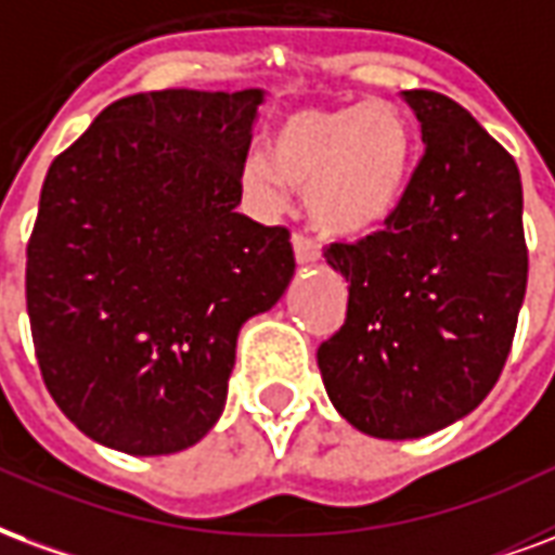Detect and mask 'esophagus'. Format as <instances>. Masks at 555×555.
I'll use <instances>...</instances> for the list:
<instances>
[{
	"label": "esophagus",
	"mask_w": 555,
	"mask_h": 555,
	"mask_svg": "<svg viewBox=\"0 0 555 555\" xmlns=\"http://www.w3.org/2000/svg\"><path fill=\"white\" fill-rule=\"evenodd\" d=\"M293 250H295V260L298 262H317L319 260V245L313 238L301 233V230H295L293 233Z\"/></svg>",
	"instance_id": "1"
}]
</instances>
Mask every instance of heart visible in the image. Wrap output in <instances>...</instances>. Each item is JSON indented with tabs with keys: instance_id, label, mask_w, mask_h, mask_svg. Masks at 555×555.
<instances>
[{
	"instance_id": "1",
	"label": "heart",
	"mask_w": 555,
	"mask_h": 555,
	"mask_svg": "<svg viewBox=\"0 0 555 555\" xmlns=\"http://www.w3.org/2000/svg\"><path fill=\"white\" fill-rule=\"evenodd\" d=\"M269 153L245 156V189L266 204L281 201L283 185L307 189V216L334 236L382 228L405 197L411 132L382 103L295 112L272 132Z\"/></svg>"
}]
</instances>
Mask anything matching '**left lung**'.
Returning a JSON list of instances; mask_svg holds the SVG:
<instances>
[{"instance_id": "1", "label": "left lung", "mask_w": 555, "mask_h": 555, "mask_svg": "<svg viewBox=\"0 0 555 555\" xmlns=\"http://www.w3.org/2000/svg\"><path fill=\"white\" fill-rule=\"evenodd\" d=\"M423 156L382 230L331 242L349 310L317 351L331 402L363 435L423 438L491 393L527 295L512 153L438 91H402Z\"/></svg>"}]
</instances>
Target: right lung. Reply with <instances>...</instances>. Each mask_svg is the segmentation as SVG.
<instances>
[{"label": "right lung", "mask_w": 555, "mask_h": 555, "mask_svg": "<svg viewBox=\"0 0 555 555\" xmlns=\"http://www.w3.org/2000/svg\"><path fill=\"white\" fill-rule=\"evenodd\" d=\"M260 103V88L124 96L52 159L28 325L55 405L103 447L168 455L204 438L238 327L289 286V230L236 212Z\"/></svg>", "instance_id": "add662e5"}]
</instances>
